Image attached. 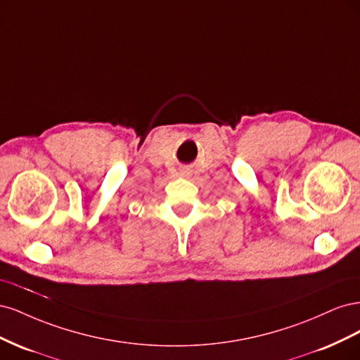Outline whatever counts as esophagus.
Masks as SVG:
<instances>
[{"label": "esophagus", "mask_w": 360, "mask_h": 360, "mask_svg": "<svg viewBox=\"0 0 360 360\" xmlns=\"http://www.w3.org/2000/svg\"><path fill=\"white\" fill-rule=\"evenodd\" d=\"M183 176H189V171H183Z\"/></svg>", "instance_id": "1"}]
</instances>
